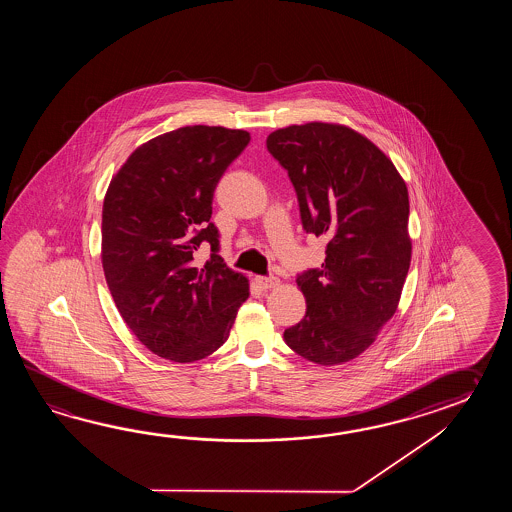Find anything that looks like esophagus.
<instances>
[{
	"label": "esophagus",
	"mask_w": 512,
	"mask_h": 512,
	"mask_svg": "<svg viewBox=\"0 0 512 512\" xmlns=\"http://www.w3.org/2000/svg\"><path fill=\"white\" fill-rule=\"evenodd\" d=\"M256 282L260 285L261 289H274L280 285V280L274 276H258Z\"/></svg>",
	"instance_id": "1"
}]
</instances>
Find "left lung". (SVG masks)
Returning <instances> with one entry per match:
<instances>
[{
	"instance_id": "1",
	"label": "left lung",
	"mask_w": 512,
	"mask_h": 512,
	"mask_svg": "<svg viewBox=\"0 0 512 512\" xmlns=\"http://www.w3.org/2000/svg\"><path fill=\"white\" fill-rule=\"evenodd\" d=\"M267 150L289 174L305 232L327 240L322 267L296 276L307 309L283 340L320 366L348 362L397 311L412 258L408 190L392 161L348 126L282 128Z\"/></svg>"
}]
</instances>
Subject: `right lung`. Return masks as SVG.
<instances>
[{
	"label": "right lung",
	"mask_w": 512,
	"mask_h": 512,
	"mask_svg": "<svg viewBox=\"0 0 512 512\" xmlns=\"http://www.w3.org/2000/svg\"><path fill=\"white\" fill-rule=\"evenodd\" d=\"M251 141L243 130L186 126L139 146L102 208V267L133 335L163 359L194 362L225 344L249 280L219 256L214 190ZM201 244L211 247L203 265Z\"/></svg>",
	"instance_id": "1"
}]
</instances>
